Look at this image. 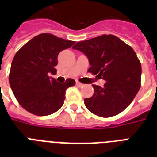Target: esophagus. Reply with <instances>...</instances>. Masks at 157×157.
Segmentation results:
<instances>
[{
    "label": "esophagus",
    "mask_w": 157,
    "mask_h": 157,
    "mask_svg": "<svg viewBox=\"0 0 157 157\" xmlns=\"http://www.w3.org/2000/svg\"><path fill=\"white\" fill-rule=\"evenodd\" d=\"M76 86H79V87H82V86H84V84L81 83V82H79L78 81H76Z\"/></svg>",
    "instance_id": "34e87169"
}]
</instances>
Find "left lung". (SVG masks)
I'll return each mask as SVG.
<instances>
[{"mask_svg": "<svg viewBox=\"0 0 157 157\" xmlns=\"http://www.w3.org/2000/svg\"><path fill=\"white\" fill-rule=\"evenodd\" d=\"M72 48L88 58L90 72L106 81L103 87L92 85L93 96L84 100L87 109L102 117L123 112L140 89L141 63L134 50L113 35L80 41Z\"/></svg>", "mask_w": 157, "mask_h": 157, "instance_id": "1", "label": "left lung"}]
</instances>
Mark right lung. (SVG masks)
<instances>
[{"instance_id": "right-lung-1", "label": "right lung", "mask_w": 157, "mask_h": 157, "mask_svg": "<svg viewBox=\"0 0 157 157\" xmlns=\"http://www.w3.org/2000/svg\"><path fill=\"white\" fill-rule=\"evenodd\" d=\"M75 41L42 33L27 42L14 55L9 81L19 104L36 116H48L63 104L67 89L75 86L69 78L60 83L50 74H56L58 55Z\"/></svg>"}]
</instances>
